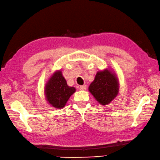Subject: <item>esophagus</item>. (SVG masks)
<instances>
[{"label":"esophagus","instance_id":"obj_1","mask_svg":"<svg viewBox=\"0 0 160 160\" xmlns=\"http://www.w3.org/2000/svg\"><path fill=\"white\" fill-rule=\"evenodd\" d=\"M79 88H80V90H82V91H84V90H86V88H87V85H82V86H80L79 87Z\"/></svg>","mask_w":160,"mask_h":160}]
</instances>
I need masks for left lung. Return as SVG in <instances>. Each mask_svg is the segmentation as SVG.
Returning a JSON list of instances; mask_svg holds the SVG:
<instances>
[{
  "label": "left lung",
  "instance_id": "8db88e82",
  "mask_svg": "<svg viewBox=\"0 0 160 160\" xmlns=\"http://www.w3.org/2000/svg\"><path fill=\"white\" fill-rule=\"evenodd\" d=\"M119 81L116 74L108 68L97 73L88 91L99 104H109L119 94Z\"/></svg>",
  "mask_w": 160,
  "mask_h": 160
}]
</instances>
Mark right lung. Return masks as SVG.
Masks as SVG:
<instances>
[{"label":"right lung","mask_w":160,"mask_h":160,"mask_svg":"<svg viewBox=\"0 0 160 160\" xmlns=\"http://www.w3.org/2000/svg\"><path fill=\"white\" fill-rule=\"evenodd\" d=\"M75 92L74 87L67 85L61 71H56L53 73L45 87L46 99L56 109L64 107L68 99Z\"/></svg>","instance_id":"1"}]
</instances>
